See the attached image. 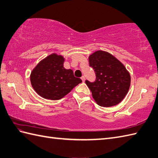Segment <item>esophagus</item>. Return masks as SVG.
I'll list each match as a JSON object with an SVG mask.
<instances>
[{"label": "esophagus", "mask_w": 158, "mask_h": 158, "mask_svg": "<svg viewBox=\"0 0 158 158\" xmlns=\"http://www.w3.org/2000/svg\"><path fill=\"white\" fill-rule=\"evenodd\" d=\"M81 79H82L83 82H84V81H85V77H84V76H82V77H81Z\"/></svg>", "instance_id": "obj_1"}]
</instances>
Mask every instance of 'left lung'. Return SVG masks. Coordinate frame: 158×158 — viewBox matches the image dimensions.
<instances>
[{
    "label": "left lung",
    "mask_w": 158,
    "mask_h": 158,
    "mask_svg": "<svg viewBox=\"0 0 158 158\" xmlns=\"http://www.w3.org/2000/svg\"><path fill=\"white\" fill-rule=\"evenodd\" d=\"M88 60L96 73L97 80L93 83L86 80V84L95 102L104 107L118 105L129 90L130 73L121 61L102 50L92 53Z\"/></svg>",
    "instance_id": "left-lung-1"
}]
</instances>
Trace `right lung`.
Wrapping results in <instances>:
<instances>
[{"instance_id":"1","label":"right lung","mask_w":158,"mask_h":158,"mask_svg":"<svg viewBox=\"0 0 158 158\" xmlns=\"http://www.w3.org/2000/svg\"><path fill=\"white\" fill-rule=\"evenodd\" d=\"M64 60L61 55L53 53L41 60L31 72L32 87L42 98L61 99L82 82L71 69L64 68Z\"/></svg>"}]
</instances>
